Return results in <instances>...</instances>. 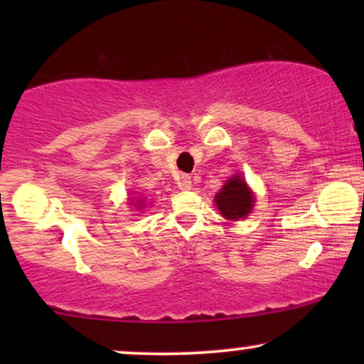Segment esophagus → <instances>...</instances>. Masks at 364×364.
<instances>
[{"label":"esophagus","instance_id":"1","mask_svg":"<svg viewBox=\"0 0 364 364\" xmlns=\"http://www.w3.org/2000/svg\"><path fill=\"white\" fill-rule=\"evenodd\" d=\"M178 188H182V191H188V188L192 187V178L191 176H187V173H182L181 177H178Z\"/></svg>","mask_w":364,"mask_h":364}]
</instances>
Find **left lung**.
Returning a JSON list of instances; mask_svg holds the SVG:
<instances>
[{
    "label": "left lung",
    "mask_w": 364,
    "mask_h": 364,
    "mask_svg": "<svg viewBox=\"0 0 364 364\" xmlns=\"http://www.w3.org/2000/svg\"><path fill=\"white\" fill-rule=\"evenodd\" d=\"M253 202H255L253 193L240 176H235L230 181H227L222 191L215 196L218 210L228 220L245 218L252 210Z\"/></svg>",
    "instance_id": "8db88e82"
}]
</instances>
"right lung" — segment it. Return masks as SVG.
Listing matches in <instances>:
<instances>
[{
  "label": "right lung",
  "mask_w": 364,
  "mask_h": 364,
  "mask_svg": "<svg viewBox=\"0 0 364 364\" xmlns=\"http://www.w3.org/2000/svg\"><path fill=\"white\" fill-rule=\"evenodd\" d=\"M139 207H142V203H139Z\"/></svg>",
  "instance_id": "1"
}]
</instances>
